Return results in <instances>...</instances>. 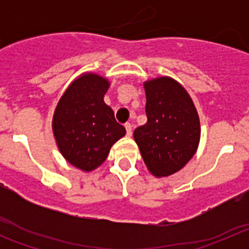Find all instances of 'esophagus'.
<instances>
[{"label":"esophagus","mask_w":249,"mask_h":249,"mask_svg":"<svg viewBox=\"0 0 249 249\" xmlns=\"http://www.w3.org/2000/svg\"><path fill=\"white\" fill-rule=\"evenodd\" d=\"M124 127H126L127 136H132V124L131 123H126V124H124Z\"/></svg>","instance_id":"obj_1"}]
</instances>
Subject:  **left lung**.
Wrapping results in <instances>:
<instances>
[{"label":"left lung","mask_w":249,"mask_h":249,"mask_svg":"<svg viewBox=\"0 0 249 249\" xmlns=\"http://www.w3.org/2000/svg\"><path fill=\"white\" fill-rule=\"evenodd\" d=\"M147 123L133 132L149 172L167 177L186 166L197 151L201 126L186 89L169 77L144 83Z\"/></svg>","instance_id":"1"}]
</instances>
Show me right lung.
Masks as SVG:
<instances>
[{
    "label": "right lung",
    "instance_id": "obj_1",
    "mask_svg": "<svg viewBox=\"0 0 249 249\" xmlns=\"http://www.w3.org/2000/svg\"><path fill=\"white\" fill-rule=\"evenodd\" d=\"M108 87V81L98 74H82L66 89L53 114L59 151L70 163L87 172L101 166L114 142L126 135L103 101Z\"/></svg>",
    "mask_w": 249,
    "mask_h": 249
}]
</instances>
